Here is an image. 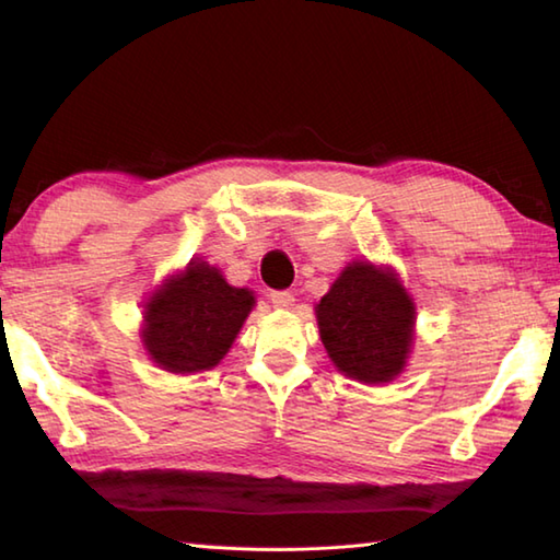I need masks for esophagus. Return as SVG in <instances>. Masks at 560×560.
Instances as JSON below:
<instances>
[{"label":"esophagus","mask_w":560,"mask_h":560,"mask_svg":"<svg viewBox=\"0 0 560 560\" xmlns=\"http://www.w3.org/2000/svg\"><path fill=\"white\" fill-rule=\"evenodd\" d=\"M270 302H272V307H278V310H290L294 304V294L290 290H272Z\"/></svg>","instance_id":"esophagus-1"}]
</instances>
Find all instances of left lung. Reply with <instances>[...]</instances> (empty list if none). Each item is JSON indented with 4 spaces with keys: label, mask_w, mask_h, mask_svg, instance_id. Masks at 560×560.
<instances>
[{
    "label": "left lung",
    "mask_w": 560,
    "mask_h": 560,
    "mask_svg": "<svg viewBox=\"0 0 560 560\" xmlns=\"http://www.w3.org/2000/svg\"><path fill=\"white\" fill-rule=\"evenodd\" d=\"M316 322L326 353L343 375L389 383L402 373L415 304L393 272L351 262L316 304Z\"/></svg>",
    "instance_id": "left-lung-1"
}]
</instances>
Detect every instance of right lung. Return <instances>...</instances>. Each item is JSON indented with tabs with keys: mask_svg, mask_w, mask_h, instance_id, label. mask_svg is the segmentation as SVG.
Masks as SVG:
<instances>
[{
	"mask_svg": "<svg viewBox=\"0 0 560 560\" xmlns=\"http://www.w3.org/2000/svg\"><path fill=\"white\" fill-rule=\"evenodd\" d=\"M250 310L248 290L231 288L207 262H189L145 304V351L171 373L209 371L226 355Z\"/></svg>",
	"mask_w": 560,
	"mask_h": 560,
	"instance_id": "obj_1",
	"label": "right lung"
}]
</instances>
